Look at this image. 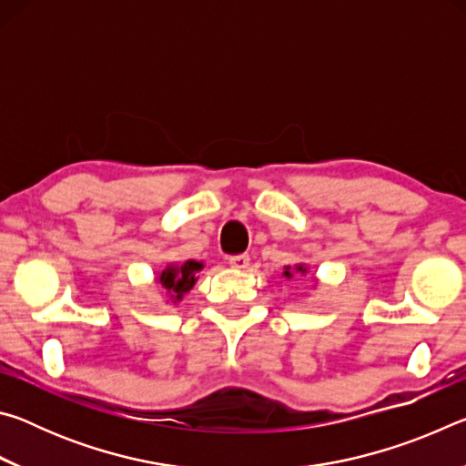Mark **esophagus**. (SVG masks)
Wrapping results in <instances>:
<instances>
[{"mask_svg": "<svg viewBox=\"0 0 466 466\" xmlns=\"http://www.w3.org/2000/svg\"><path fill=\"white\" fill-rule=\"evenodd\" d=\"M228 263H230V267H234V269H247V267L250 265V257L248 255H232L230 258H228Z\"/></svg>", "mask_w": 466, "mask_h": 466, "instance_id": "obj_1", "label": "esophagus"}]
</instances>
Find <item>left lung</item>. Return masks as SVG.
Returning <instances> with one entry per match:
<instances>
[{
	"instance_id": "left-lung-1",
	"label": "left lung",
	"mask_w": 466,
	"mask_h": 466,
	"mask_svg": "<svg viewBox=\"0 0 466 466\" xmlns=\"http://www.w3.org/2000/svg\"><path fill=\"white\" fill-rule=\"evenodd\" d=\"M294 273H299V275H306V273H309V267H306V265H302V263H299V265H296V267H294V269H291V267L288 265V267H286V271H283V275H286V278H288V279H291V278H294Z\"/></svg>"
}]
</instances>
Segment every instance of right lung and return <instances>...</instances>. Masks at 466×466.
<instances>
[{
	"mask_svg": "<svg viewBox=\"0 0 466 466\" xmlns=\"http://www.w3.org/2000/svg\"><path fill=\"white\" fill-rule=\"evenodd\" d=\"M203 269L199 261H185L183 265L168 263L167 269L157 273V283L167 289L170 302H180L187 291H191L197 281V271Z\"/></svg>",
	"mask_w": 466,
	"mask_h": 466,
	"instance_id": "right-lung-1",
	"label": "right lung"
}]
</instances>
